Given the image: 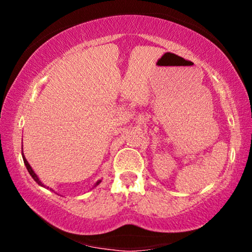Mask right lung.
<instances>
[{
	"label": "right lung",
	"instance_id": "obj_1",
	"mask_svg": "<svg viewBox=\"0 0 252 252\" xmlns=\"http://www.w3.org/2000/svg\"><path fill=\"white\" fill-rule=\"evenodd\" d=\"M22 158H24V162H25V164H26V168H27V170H28V172H30V174H31V176H32V178H33V179H34V180H35V181L37 182V184H39V185H40V186H43V185H42V182L39 180V178H37V176H36V174H35V173H34V172H33V169H32V167L30 166V163H28V161H27V160H26L25 155H22ZM99 182H100V181H98V182H97V185H98V184H99Z\"/></svg>",
	"mask_w": 252,
	"mask_h": 252
}]
</instances>
